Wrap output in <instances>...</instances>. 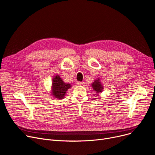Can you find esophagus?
Returning a JSON list of instances; mask_svg holds the SVG:
<instances>
[{
    "label": "esophagus",
    "mask_w": 155,
    "mask_h": 155,
    "mask_svg": "<svg viewBox=\"0 0 155 155\" xmlns=\"http://www.w3.org/2000/svg\"><path fill=\"white\" fill-rule=\"evenodd\" d=\"M76 84H78V85H83V82H80V81H77L76 82Z\"/></svg>",
    "instance_id": "1"
}]
</instances>
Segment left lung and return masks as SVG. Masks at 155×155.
<instances>
[{"mask_svg":"<svg viewBox=\"0 0 155 155\" xmlns=\"http://www.w3.org/2000/svg\"><path fill=\"white\" fill-rule=\"evenodd\" d=\"M91 86L93 88L94 91L98 93H100L101 92H102L103 89H104V87H103L102 84H101L100 81L98 78L94 81V82L92 83Z\"/></svg>","mask_w":155,"mask_h":155,"instance_id":"left-lung-1","label":"left lung"}]
</instances>
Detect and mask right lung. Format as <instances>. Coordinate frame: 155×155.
I'll return each instance as SVG.
<instances>
[{
    "mask_svg": "<svg viewBox=\"0 0 155 155\" xmlns=\"http://www.w3.org/2000/svg\"><path fill=\"white\" fill-rule=\"evenodd\" d=\"M70 87H71L70 84L64 83L59 76L55 75L52 80L51 94L55 98L62 100L64 98L66 91Z\"/></svg>",
    "mask_w": 155,
    "mask_h": 155,
    "instance_id": "add662e5",
    "label": "right lung"
}]
</instances>
